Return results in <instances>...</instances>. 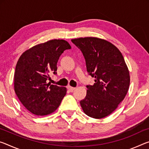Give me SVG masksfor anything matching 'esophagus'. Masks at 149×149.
I'll return each instance as SVG.
<instances>
[{
	"instance_id": "obj_1",
	"label": "esophagus",
	"mask_w": 149,
	"mask_h": 149,
	"mask_svg": "<svg viewBox=\"0 0 149 149\" xmlns=\"http://www.w3.org/2000/svg\"><path fill=\"white\" fill-rule=\"evenodd\" d=\"M68 89H69V90L72 92V91H73L74 90V89H75V87H71V86H68Z\"/></svg>"
}]
</instances>
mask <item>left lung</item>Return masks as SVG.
I'll use <instances>...</instances> for the list:
<instances>
[{
    "label": "left lung",
    "mask_w": 149,
    "mask_h": 149,
    "mask_svg": "<svg viewBox=\"0 0 149 149\" xmlns=\"http://www.w3.org/2000/svg\"><path fill=\"white\" fill-rule=\"evenodd\" d=\"M83 54L87 71L95 79L87 85L86 97L80 105L87 115L102 119L116 109L128 91L130 76L117 47L105 40L87 37L72 40Z\"/></svg>",
    "instance_id": "obj_1"
}]
</instances>
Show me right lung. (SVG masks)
I'll use <instances>...</instances> for the list:
<instances>
[{"instance_id": "right-lung-1", "label": "right lung", "mask_w": 149, "mask_h": 149, "mask_svg": "<svg viewBox=\"0 0 149 149\" xmlns=\"http://www.w3.org/2000/svg\"><path fill=\"white\" fill-rule=\"evenodd\" d=\"M63 40H52L24 52L16 63L15 91L27 110L36 115L53 113L66 94V88L48 83L51 74H57V63L65 49Z\"/></svg>"}]
</instances>
